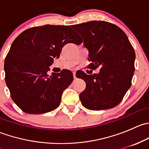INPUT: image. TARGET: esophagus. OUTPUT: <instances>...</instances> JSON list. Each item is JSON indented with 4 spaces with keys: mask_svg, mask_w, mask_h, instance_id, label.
<instances>
[{
    "mask_svg": "<svg viewBox=\"0 0 149 149\" xmlns=\"http://www.w3.org/2000/svg\"><path fill=\"white\" fill-rule=\"evenodd\" d=\"M73 78H74V79H76V70H73Z\"/></svg>",
    "mask_w": 149,
    "mask_h": 149,
    "instance_id": "1",
    "label": "esophagus"
}]
</instances>
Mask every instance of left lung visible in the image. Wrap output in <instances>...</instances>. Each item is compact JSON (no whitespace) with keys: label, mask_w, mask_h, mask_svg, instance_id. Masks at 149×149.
<instances>
[{"label":"left lung","mask_w":149,"mask_h":149,"mask_svg":"<svg viewBox=\"0 0 149 149\" xmlns=\"http://www.w3.org/2000/svg\"><path fill=\"white\" fill-rule=\"evenodd\" d=\"M72 28L84 38L88 50L91 68L100 66V73L87 75L81 71L77 78L86 86L79 95L84 107L102 110L115 107L131 86L135 71L136 54L125 33L113 24L91 21Z\"/></svg>","instance_id":"1"}]
</instances>
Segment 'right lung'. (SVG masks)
Returning <instances> with one entry per match:
<instances>
[{"instance_id":"obj_1","label":"right lung","mask_w":149,"mask_h":149,"mask_svg":"<svg viewBox=\"0 0 149 149\" xmlns=\"http://www.w3.org/2000/svg\"><path fill=\"white\" fill-rule=\"evenodd\" d=\"M80 45V36L69 26L45 25L28 29L10 46L4 63L6 83L13 101L28 114L50 112L60 105L73 73L47 72L67 43Z\"/></svg>"}]
</instances>
